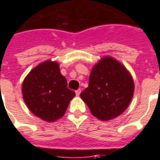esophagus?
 Wrapping results in <instances>:
<instances>
[{
	"label": "esophagus",
	"mask_w": 160,
	"mask_h": 160,
	"mask_svg": "<svg viewBox=\"0 0 160 160\" xmlns=\"http://www.w3.org/2000/svg\"><path fill=\"white\" fill-rule=\"evenodd\" d=\"M80 92H81V90H80V89H78V90H76V91H75V93H76L77 96L80 95Z\"/></svg>",
	"instance_id": "obj_1"
}]
</instances>
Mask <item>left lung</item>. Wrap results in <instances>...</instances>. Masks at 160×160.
<instances>
[{
	"instance_id": "left-lung-1",
	"label": "left lung",
	"mask_w": 160,
	"mask_h": 160,
	"mask_svg": "<svg viewBox=\"0 0 160 160\" xmlns=\"http://www.w3.org/2000/svg\"><path fill=\"white\" fill-rule=\"evenodd\" d=\"M134 83L126 68L112 57H105L94 66L88 87L80 93L92 114L100 120L118 117L130 104Z\"/></svg>"
}]
</instances>
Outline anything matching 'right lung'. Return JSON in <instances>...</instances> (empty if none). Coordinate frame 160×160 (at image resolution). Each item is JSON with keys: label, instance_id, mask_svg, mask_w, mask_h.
Returning a JSON list of instances; mask_svg holds the SVG:
<instances>
[{"label": "right lung", "instance_id": "right-lung-1", "mask_svg": "<svg viewBox=\"0 0 160 160\" xmlns=\"http://www.w3.org/2000/svg\"><path fill=\"white\" fill-rule=\"evenodd\" d=\"M26 105L33 114L53 122L61 118L75 92L68 88L67 80L54 61H45L31 71L22 84Z\"/></svg>", "mask_w": 160, "mask_h": 160}]
</instances>
